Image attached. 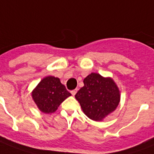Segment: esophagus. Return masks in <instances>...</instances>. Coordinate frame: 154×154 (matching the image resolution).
<instances>
[{
    "instance_id": "obj_1",
    "label": "esophagus",
    "mask_w": 154,
    "mask_h": 154,
    "mask_svg": "<svg viewBox=\"0 0 154 154\" xmlns=\"http://www.w3.org/2000/svg\"><path fill=\"white\" fill-rule=\"evenodd\" d=\"M77 89H75V90H73V91H72L71 94H72V95H73V96H74L75 94H77Z\"/></svg>"
}]
</instances>
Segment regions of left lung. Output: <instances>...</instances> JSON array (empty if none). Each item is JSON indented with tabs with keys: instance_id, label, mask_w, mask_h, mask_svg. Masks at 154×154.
<instances>
[{
	"instance_id": "obj_1",
	"label": "left lung",
	"mask_w": 154,
	"mask_h": 154,
	"mask_svg": "<svg viewBox=\"0 0 154 154\" xmlns=\"http://www.w3.org/2000/svg\"><path fill=\"white\" fill-rule=\"evenodd\" d=\"M83 82L84 86L75 98L89 118L101 122L118 108L121 100L119 88L112 77L95 72L89 74Z\"/></svg>"
}]
</instances>
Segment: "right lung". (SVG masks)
<instances>
[{
	"label": "right lung",
	"mask_w": 154,
	"mask_h": 154,
	"mask_svg": "<svg viewBox=\"0 0 154 154\" xmlns=\"http://www.w3.org/2000/svg\"><path fill=\"white\" fill-rule=\"evenodd\" d=\"M71 93L60 82L59 77L47 76L40 82L32 91V98L40 111L44 113H53L60 103Z\"/></svg>",
	"instance_id": "add662e5"
}]
</instances>
